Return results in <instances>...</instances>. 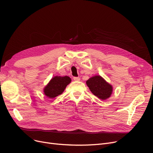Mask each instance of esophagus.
Instances as JSON below:
<instances>
[{"mask_svg":"<svg viewBox=\"0 0 153 153\" xmlns=\"http://www.w3.org/2000/svg\"><path fill=\"white\" fill-rule=\"evenodd\" d=\"M73 80L75 81L78 82V81L80 80V77H73Z\"/></svg>","mask_w":153,"mask_h":153,"instance_id":"esophagus-1","label":"esophagus"}]
</instances>
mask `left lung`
<instances>
[{"instance_id": "8db88e82", "label": "left lung", "mask_w": 153, "mask_h": 153, "mask_svg": "<svg viewBox=\"0 0 153 153\" xmlns=\"http://www.w3.org/2000/svg\"><path fill=\"white\" fill-rule=\"evenodd\" d=\"M86 84L92 93L101 100H107L112 94V85L100 75L91 77L86 81Z\"/></svg>"}]
</instances>
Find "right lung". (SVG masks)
Listing matches in <instances>:
<instances>
[{
	"label": "right lung",
	"instance_id": "1",
	"mask_svg": "<svg viewBox=\"0 0 153 153\" xmlns=\"http://www.w3.org/2000/svg\"><path fill=\"white\" fill-rule=\"evenodd\" d=\"M71 81V79L68 76H55L44 87V94L50 99L54 98L62 93Z\"/></svg>",
	"mask_w": 153,
	"mask_h": 153
}]
</instances>
